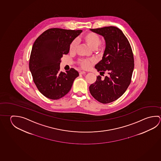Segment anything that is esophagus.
<instances>
[{
  "label": "esophagus",
  "instance_id": "34e87169",
  "mask_svg": "<svg viewBox=\"0 0 161 161\" xmlns=\"http://www.w3.org/2000/svg\"><path fill=\"white\" fill-rule=\"evenodd\" d=\"M80 75H83V74H86V72H85V71H80Z\"/></svg>",
  "mask_w": 161,
  "mask_h": 161
}]
</instances>
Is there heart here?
Returning a JSON list of instances; mask_svg holds the SVG:
<instances>
[{
	"label": "heart",
	"mask_w": 161,
	"mask_h": 161,
	"mask_svg": "<svg viewBox=\"0 0 161 161\" xmlns=\"http://www.w3.org/2000/svg\"><path fill=\"white\" fill-rule=\"evenodd\" d=\"M84 40L86 42L87 45L90 46L93 50H96L98 47L99 46L101 43V40L98 34L94 33H88L84 37ZM77 41L74 40L71 42L69 45V51L71 52H75L76 50L77 46ZM95 62V60L93 59H84L80 60L79 62L80 65H81L82 68L84 69H89Z\"/></svg>",
	"instance_id": "b5f03b06"
}]
</instances>
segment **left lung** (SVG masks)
Returning <instances> with one entry per match:
<instances>
[{
    "instance_id": "1",
    "label": "left lung",
    "mask_w": 161,
    "mask_h": 161,
    "mask_svg": "<svg viewBox=\"0 0 161 161\" xmlns=\"http://www.w3.org/2000/svg\"><path fill=\"white\" fill-rule=\"evenodd\" d=\"M104 38L106 47L102 59L95 68L100 74L108 75L90 85L89 91L96 100L108 103L120 97L130 85L134 69V58L130 42L121 30L115 26L90 29Z\"/></svg>"
}]
</instances>
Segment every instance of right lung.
<instances>
[{
  "mask_svg": "<svg viewBox=\"0 0 161 161\" xmlns=\"http://www.w3.org/2000/svg\"><path fill=\"white\" fill-rule=\"evenodd\" d=\"M82 32L51 28L38 37L32 47L29 69L34 84L46 97L58 99L71 90L79 72L74 68L63 72L60 64L63 55L69 51V45Z\"/></svg>",
  "mask_w": 161,
  "mask_h": 161,
  "instance_id": "1",
  "label": "right lung"
}]
</instances>
